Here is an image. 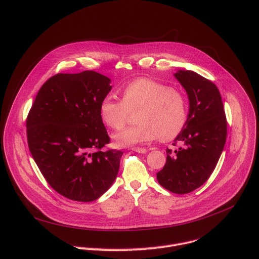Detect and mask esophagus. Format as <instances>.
Wrapping results in <instances>:
<instances>
[{"mask_svg":"<svg viewBox=\"0 0 259 259\" xmlns=\"http://www.w3.org/2000/svg\"><path fill=\"white\" fill-rule=\"evenodd\" d=\"M132 151H134L136 153H139V154H145L147 152L146 149H144V147H132Z\"/></svg>","mask_w":259,"mask_h":259,"instance_id":"34e87169","label":"esophagus"}]
</instances>
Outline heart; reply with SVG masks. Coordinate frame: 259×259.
<instances>
[{
	"mask_svg": "<svg viewBox=\"0 0 259 259\" xmlns=\"http://www.w3.org/2000/svg\"><path fill=\"white\" fill-rule=\"evenodd\" d=\"M122 100L104 96L98 107L101 121L118 130L129 120L131 112L138 110V125L126 128L113 137L118 145H134L158 139L176 138L187 126L188 100L180 91L150 78H137L121 89Z\"/></svg>",
	"mask_w": 259,
	"mask_h": 259,
	"instance_id": "obj_1",
	"label": "heart"
}]
</instances>
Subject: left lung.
<instances>
[{
    "label": "left lung",
    "instance_id": "left-lung-1",
    "mask_svg": "<svg viewBox=\"0 0 259 259\" xmlns=\"http://www.w3.org/2000/svg\"><path fill=\"white\" fill-rule=\"evenodd\" d=\"M174 76L189 95L190 113L174 141L182 146L166 150V164L157 179L164 189L184 195L203 186L214 171L226 144L228 123L214 83L192 70H178Z\"/></svg>",
    "mask_w": 259,
    "mask_h": 259
}]
</instances>
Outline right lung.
Listing matches in <instances>:
<instances>
[{
    "label": "right lung",
    "mask_w": 259,
    "mask_h": 259,
    "mask_svg": "<svg viewBox=\"0 0 259 259\" xmlns=\"http://www.w3.org/2000/svg\"><path fill=\"white\" fill-rule=\"evenodd\" d=\"M94 70L57 73L39 90L26 118L29 152L61 196L92 202L114 183L123 152L101 151L110 139L98 107L112 90Z\"/></svg>",
    "instance_id": "add662e5"
}]
</instances>
